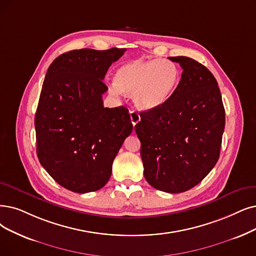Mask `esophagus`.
<instances>
[{
    "label": "esophagus",
    "mask_w": 256,
    "mask_h": 256,
    "mask_svg": "<svg viewBox=\"0 0 256 256\" xmlns=\"http://www.w3.org/2000/svg\"><path fill=\"white\" fill-rule=\"evenodd\" d=\"M130 118H131L132 124H134V126H136L138 122L140 120V114H138V111H136V110H131L130 111Z\"/></svg>",
    "instance_id": "obj_1"
}]
</instances>
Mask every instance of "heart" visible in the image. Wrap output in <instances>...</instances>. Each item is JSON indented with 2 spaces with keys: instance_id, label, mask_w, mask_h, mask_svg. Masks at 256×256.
Here are the masks:
<instances>
[{
  "instance_id": "1",
  "label": "heart",
  "mask_w": 256,
  "mask_h": 256,
  "mask_svg": "<svg viewBox=\"0 0 256 256\" xmlns=\"http://www.w3.org/2000/svg\"><path fill=\"white\" fill-rule=\"evenodd\" d=\"M180 80L178 65L162 58L131 60L122 65L114 74L111 91L114 94H132L142 109L160 107L172 96Z\"/></svg>"
}]
</instances>
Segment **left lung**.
I'll list each match as a JSON object with an SVG mask.
<instances>
[{
    "label": "left lung",
    "mask_w": 256,
    "mask_h": 256,
    "mask_svg": "<svg viewBox=\"0 0 256 256\" xmlns=\"http://www.w3.org/2000/svg\"><path fill=\"white\" fill-rule=\"evenodd\" d=\"M182 69L178 86L160 107L140 112L134 129L144 176L168 193L196 186L216 166L224 129V109L216 78L196 60L171 56Z\"/></svg>",
    "instance_id": "left-lung-1"
}]
</instances>
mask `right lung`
I'll return each instance as SVG.
<instances>
[{
	"label": "right lung",
	"instance_id": "right-lung-1",
	"mask_svg": "<svg viewBox=\"0 0 256 256\" xmlns=\"http://www.w3.org/2000/svg\"><path fill=\"white\" fill-rule=\"evenodd\" d=\"M126 51L80 49L50 64L36 112V154L60 186L76 193L104 187L112 162L132 132L126 107L105 108L104 78Z\"/></svg>",
	"mask_w": 256,
	"mask_h": 256
}]
</instances>
